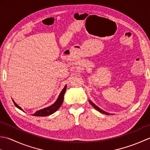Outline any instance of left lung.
Segmentation results:
<instances>
[{
	"label": "left lung",
	"instance_id": "left-lung-1",
	"mask_svg": "<svg viewBox=\"0 0 150 150\" xmlns=\"http://www.w3.org/2000/svg\"><path fill=\"white\" fill-rule=\"evenodd\" d=\"M89 102H90V104L92 105V106H93L95 108V109H96L97 110H98V111H100V112H101V113H104V114H106V115H109V113H108L107 112H105V111H104L103 110H102L101 109H100V108H98V107H97V106H96V105H95V104H94L93 103H92V102L91 101H90V100H89Z\"/></svg>",
	"mask_w": 150,
	"mask_h": 150
}]
</instances>
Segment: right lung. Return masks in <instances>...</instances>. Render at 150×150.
Segmentation results:
<instances>
[{"mask_svg": "<svg viewBox=\"0 0 150 150\" xmlns=\"http://www.w3.org/2000/svg\"><path fill=\"white\" fill-rule=\"evenodd\" d=\"M66 90V86H65V87L64 88V89L61 91V93H60L58 98H57V100H56L55 103L49 107L45 108H44V109H42V110L36 111V112L33 115L37 116V117H44V116H48V115H50L53 113L54 112H55V111L59 109V108L60 107V106H61L62 104L63 99H64V95ZM13 103L15 105L16 107H17L18 109H20L21 110H22V108L20 106H18L13 100Z\"/></svg>", "mask_w": 150, "mask_h": 150, "instance_id": "add662e5", "label": "right lung"}]
</instances>
